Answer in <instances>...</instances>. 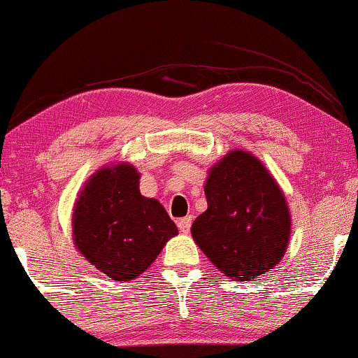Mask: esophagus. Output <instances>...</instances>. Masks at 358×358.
Masks as SVG:
<instances>
[{"instance_id":"esophagus-1","label":"esophagus","mask_w":358,"mask_h":358,"mask_svg":"<svg viewBox=\"0 0 358 358\" xmlns=\"http://www.w3.org/2000/svg\"><path fill=\"white\" fill-rule=\"evenodd\" d=\"M192 223H193V216H185V218L178 220V228L180 231L187 234L189 231V228H192Z\"/></svg>"}]
</instances>
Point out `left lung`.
<instances>
[{
  "instance_id": "8db88e82",
  "label": "left lung",
  "mask_w": 358,
  "mask_h": 358,
  "mask_svg": "<svg viewBox=\"0 0 358 358\" xmlns=\"http://www.w3.org/2000/svg\"><path fill=\"white\" fill-rule=\"evenodd\" d=\"M208 208L192 236L229 279L250 280L279 264L291 238L286 194L259 158L234 148L208 171Z\"/></svg>"
}]
</instances>
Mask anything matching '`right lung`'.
I'll return each instance as SVG.
<instances>
[{
	"mask_svg": "<svg viewBox=\"0 0 358 358\" xmlns=\"http://www.w3.org/2000/svg\"><path fill=\"white\" fill-rule=\"evenodd\" d=\"M71 223L76 250L115 282L142 274L178 234L162 203L140 193L132 164L102 166L90 176Z\"/></svg>",
	"mask_w": 358,
	"mask_h": 358,
	"instance_id": "1",
	"label": "right lung"
}]
</instances>
